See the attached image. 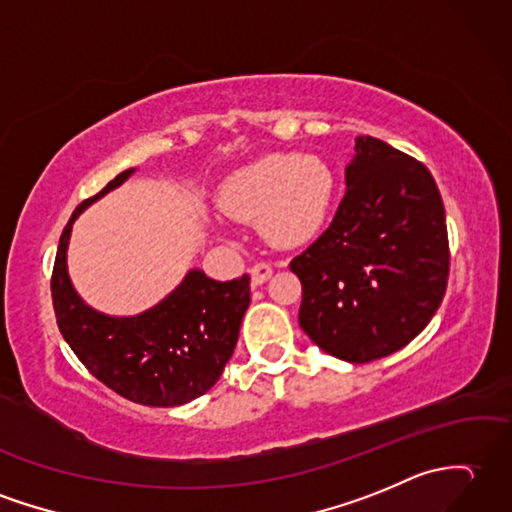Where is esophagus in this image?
<instances>
[{"label":"esophagus","instance_id":"esophagus-1","mask_svg":"<svg viewBox=\"0 0 512 512\" xmlns=\"http://www.w3.org/2000/svg\"><path fill=\"white\" fill-rule=\"evenodd\" d=\"M272 277V266L266 264V261H257V264L251 268V279L255 285L266 283Z\"/></svg>","mask_w":512,"mask_h":512}]
</instances>
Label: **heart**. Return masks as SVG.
Returning <instances> with one entry per match:
<instances>
[{
    "label": "heart",
    "instance_id": "1",
    "mask_svg": "<svg viewBox=\"0 0 512 512\" xmlns=\"http://www.w3.org/2000/svg\"><path fill=\"white\" fill-rule=\"evenodd\" d=\"M336 176L314 154H266L224 181L218 207L233 220L253 222L270 244L301 248L323 233L331 216Z\"/></svg>",
    "mask_w": 512,
    "mask_h": 512
}]
</instances>
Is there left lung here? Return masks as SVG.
<instances>
[{"instance_id":"left-lung-1","label":"left lung","mask_w":512,"mask_h":512,"mask_svg":"<svg viewBox=\"0 0 512 512\" xmlns=\"http://www.w3.org/2000/svg\"><path fill=\"white\" fill-rule=\"evenodd\" d=\"M347 192L329 229L290 261L299 325L351 364L406 347L430 323L449 277L443 198L430 170L375 137L355 139Z\"/></svg>"}]
</instances>
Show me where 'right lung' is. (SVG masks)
Returning <instances> with one entry per match:
<instances>
[{"instance_id": "1", "label": "right lung", "mask_w": 512, "mask_h": 512, "mask_svg": "<svg viewBox=\"0 0 512 512\" xmlns=\"http://www.w3.org/2000/svg\"><path fill=\"white\" fill-rule=\"evenodd\" d=\"M133 172L117 174L71 213L56 251L52 301L58 329L95 379L141 406L174 408L205 395L220 379L251 303V277L213 281L189 270L159 305L126 318L100 314L82 301L67 275L71 224Z\"/></svg>"}]
</instances>
